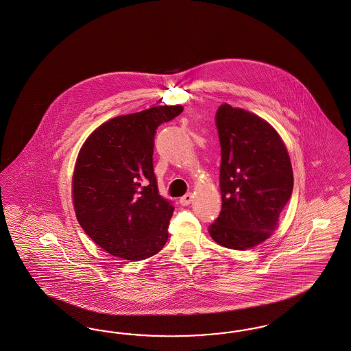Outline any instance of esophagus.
Returning <instances> with one entry per match:
<instances>
[{
  "mask_svg": "<svg viewBox=\"0 0 351 351\" xmlns=\"http://www.w3.org/2000/svg\"><path fill=\"white\" fill-rule=\"evenodd\" d=\"M192 201H193V194L186 193V194H184V195H182V198H180V201H179V202H180V205L188 206V205H191V202H192Z\"/></svg>",
  "mask_w": 351,
  "mask_h": 351,
  "instance_id": "1",
  "label": "esophagus"
}]
</instances>
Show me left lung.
<instances>
[{"label":"left lung","mask_w":351,"mask_h":351,"mask_svg":"<svg viewBox=\"0 0 351 351\" xmlns=\"http://www.w3.org/2000/svg\"><path fill=\"white\" fill-rule=\"evenodd\" d=\"M221 211L208 227L219 245L245 250L265 241L278 226L293 192V169L278 132L254 114L219 106Z\"/></svg>","instance_id":"1"}]
</instances>
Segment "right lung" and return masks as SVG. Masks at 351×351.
Wrapping results in <instances>:
<instances>
[{
	"label": "right lung",
	"instance_id": "right-lung-1",
	"mask_svg": "<svg viewBox=\"0 0 351 351\" xmlns=\"http://www.w3.org/2000/svg\"><path fill=\"white\" fill-rule=\"evenodd\" d=\"M182 106H157L117 117L92 133L76 160V218L105 252L143 261L165 246L175 207L158 191L153 166L157 128Z\"/></svg>",
	"mask_w": 351,
	"mask_h": 351
}]
</instances>
